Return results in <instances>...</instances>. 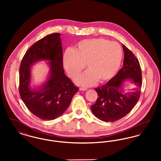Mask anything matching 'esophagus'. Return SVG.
<instances>
[{"label":"esophagus","instance_id":"34e87169","mask_svg":"<svg viewBox=\"0 0 161 161\" xmlns=\"http://www.w3.org/2000/svg\"><path fill=\"white\" fill-rule=\"evenodd\" d=\"M80 91H87V89L86 88H84V87H80Z\"/></svg>","mask_w":161,"mask_h":161}]
</instances>
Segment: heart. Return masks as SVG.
Instances as JSON below:
<instances>
[{
	"label": "heart",
	"instance_id": "1",
	"mask_svg": "<svg viewBox=\"0 0 161 161\" xmlns=\"http://www.w3.org/2000/svg\"><path fill=\"white\" fill-rule=\"evenodd\" d=\"M123 58L122 47L115 42L103 38L84 39L74 49H69L63 55V63L69 77L75 78L87 66V70L77 83L89 86L105 83L114 77Z\"/></svg>",
	"mask_w": 161,
	"mask_h": 161
}]
</instances>
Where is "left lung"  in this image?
Returning a JSON list of instances; mask_svg holds the SVG:
<instances>
[{"instance_id":"8db88e82","label":"left lung","mask_w":161,"mask_h":161,"mask_svg":"<svg viewBox=\"0 0 161 161\" xmlns=\"http://www.w3.org/2000/svg\"><path fill=\"white\" fill-rule=\"evenodd\" d=\"M123 67L106 84L95 88L96 103L91 106L93 115L105 122H114L127 115L136 104L142 86V72L135 55L124 45ZM130 79L135 87L130 92L123 91V82Z\"/></svg>"}]
</instances>
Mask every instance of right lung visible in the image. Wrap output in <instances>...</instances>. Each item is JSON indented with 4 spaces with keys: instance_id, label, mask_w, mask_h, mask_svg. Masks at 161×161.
Wrapping results in <instances>:
<instances>
[{
    "instance_id": "obj_1",
    "label": "right lung",
    "mask_w": 161,
    "mask_h": 161,
    "mask_svg": "<svg viewBox=\"0 0 161 161\" xmlns=\"http://www.w3.org/2000/svg\"><path fill=\"white\" fill-rule=\"evenodd\" d=\"M60 34H49L26 51L19 69V93L25 106L32 114L43 120H53L69 107L78 87L66 77L63 68ZM47 59L51 72L48 81L38 90H32L30 69L32 64Z\"/></svg>"
}]
</instances>
